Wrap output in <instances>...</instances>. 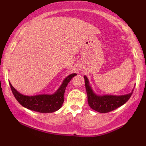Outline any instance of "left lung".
<instances>
[{
    "mask_svg": "<svg viewBox=\"0 0 146 146\" xmlns=\"http://www.w3.org/2000/svg\"><path fill=\"white\" fill-rule=\"evenodd\" d=\"M85 86L88 97V103L90 108L101 113H106L117 109L130 98L133 90L130 93L124 95H104L98 96L92 90L88 84V78L84 76Z\"/></svg>",
    "mask_w": 146,
    "mask_h": 146,
    "instance_id": "1",
    "label": "left lung"
}]
</instances>
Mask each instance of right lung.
I'll return each mask as SVG.
<instances>
[{
    "instance_id": "right-lung-1",
    "label": "right lung",
    "mask_w": 146,
    "mask_h": 146,
    "mask_svg": "<svg viewBox=\"0 0 146 146\" xmlns=\"http://www.w3.org/2000/svg\"><path fill=\"white\" fill-rule=\"evenodd\" d=\"M77 75L73 73L65 79L60 88L53 95H39L34 96H26L21 94L16 90L9 82L11 91L15 98L23 106L28 109L38 112V113H53L59 110L64 101V95L67 84L73 77Z\"/></svg>"
}]
</instances>
